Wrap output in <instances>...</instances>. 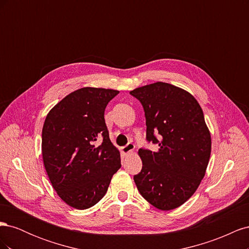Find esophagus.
Returning a JSON list of instances; mask_svg holds the SVG:
<instances>
[{
  "instance_id": "34e87169",
  "label": "esophagus",
  "mask_w": 249,
  "mask_h": 249,
  "mask_svg": "<svg viewBox=\"0 0 249 249\" xmlns=\"http://www.w3.org/2000/svg\"><path fill=\"white\" fill-rule=\"evenodd\" d=\"M134 148H135V145L133 144L132 142H129L125 146H124L122 148V152L124 153V155H130V154H132Z\"/></svg>"
}]
</instances>
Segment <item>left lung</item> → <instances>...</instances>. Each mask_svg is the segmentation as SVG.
<instances>
[{"instance_id":"1","label":"left lung","mask_w":249,"mask_h":249,"mask_svg":"<svg viewBox=\"0 0 249 249\" xmlns=\"http://www.w3.org/2000/svg\"><path fill=\"white\" fill-rule=\"evenodd\" d=\"M130 93L144 109L146 140L159 144L157 152L138 150L142 169L134 176L135 184L157 209L178 208L196 191L210 160L212 142L202 109L192 94L168 83H153Z\"/></svg>"}]
</instances>
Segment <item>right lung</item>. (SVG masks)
Wrapping results in <instances>:
<instances>
[{
	"label": "right lung",
	"mask_w": 249,
	"mask_h": 249,
	"mask_svg": "<svg viewBox=\"0 0 249 249\" xmlns=\"http://www.w3.org/2000/svg\"><path fill=\"white\" fill-rule=\"evenodd\" d=\"M118 93L105 88L78 89L60 101L44 120V168L59 197L74 209L99 202L122 166L104 117L108 103Z\"/></svg>",
	"instance_id": "right-lung-1"
}]
</instances>
